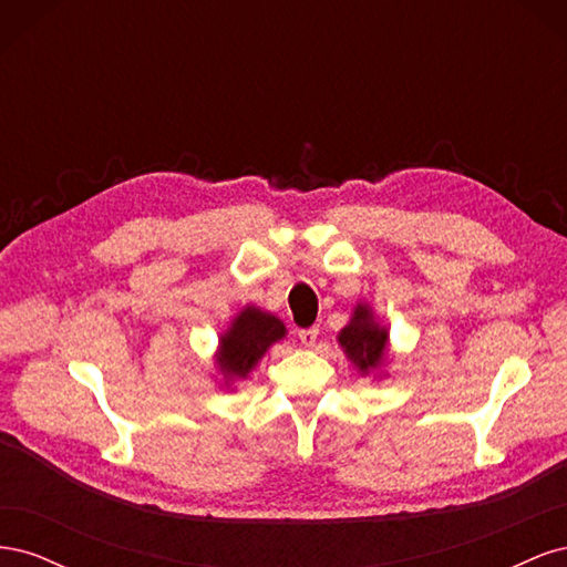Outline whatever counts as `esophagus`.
I'll return each instance as SVG.
<instances>
[{
	"label": "esophagus",
	"mask_w": 567,
	"mask_h": 567,
	"mask_svg": "<svg viewBox=\"0 0 567 567\" xmlns=\"http://www.w3.org/2000/svg\"><path fill=\"white\" fill-rule=\"evenodd\" d=\"M298 338H300L302 346L312 348L315 342H317V338H319V326H310V329H300V331H298Z\"/></svg>",
	"instance_id": "esophagus-1"
}]
</instances>
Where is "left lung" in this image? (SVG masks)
I'll use <instances>...</instances> for the list:
<instances>
[{
	"instance_id": "1",
	"label": "left lung",
	"mask_w": 567,
	"mask_h": 567,
	"mask_svg": "<svg viewBox=\"0 0 567 567\" xmlns=\"http://www.w3.org/2000/svg\"><path fill=\"white\" fill-rule=\"evenodd\" d=\"M338 340L340 346L346 348L352 362L362 371H367L381 364L388 333L385 329H379V323L371 321L367 307H357L354 319L350 321V326H346V329L340 331Z\"/></svg>"
}]
</instances>
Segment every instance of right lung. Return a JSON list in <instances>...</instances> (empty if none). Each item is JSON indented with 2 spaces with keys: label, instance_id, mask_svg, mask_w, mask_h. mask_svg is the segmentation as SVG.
<instances>
[{
  "label": "right lung",
  "instance_id": "obj_1",
  "mask_svg": "<svg viewBox=\"0 0 567 567\" xmlns=\"http://www.w3.org/2000/svg\"><path fill=\"white\" fill-rule=\"evenodd\" d=\"M284 323L265 315L255 307H246L231 323V329L221 338L217 362L227 375H246L260 359L271 342L284 338Z\"/></svg>",
  "mask_w": 567,
  "mask_h": 567
}]
</instances>
